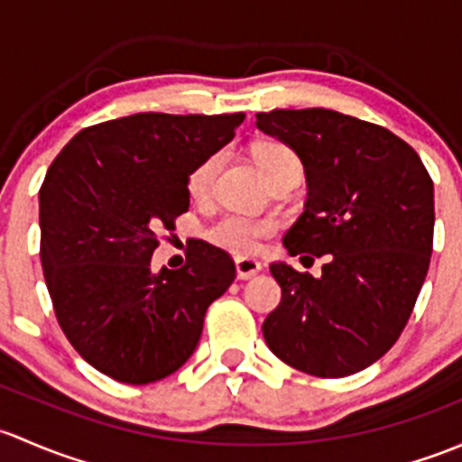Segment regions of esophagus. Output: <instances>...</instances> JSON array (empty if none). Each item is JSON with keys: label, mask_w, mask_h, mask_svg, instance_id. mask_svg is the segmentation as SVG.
<instances>
[{"label": "esophagus", "mask_w": 462, "mask_h": 462, "mask_svg": "<svg viewBox=\"0 0 462 462\" xmlns=\"http://www.w3.org/2000/svg\"><path fill=\"white\" fill-rule=\"evenodd\" d=\"M263 271V263L255 258H236V273L240 280H249Z\"/></svg>", "instance_id": "1"}]
</instances>
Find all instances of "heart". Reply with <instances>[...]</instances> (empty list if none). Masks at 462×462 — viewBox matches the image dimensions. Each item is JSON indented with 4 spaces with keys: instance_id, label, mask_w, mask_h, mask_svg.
I'll use <instances>...</instances> for the list:
<instances>
[{
    "instance_id": "1",
    "label": "heart",
    "mask_w": 462,
    "mask_h": 462,
    "mask_svg": "<svg viewBox=\"0 0 462 462\" xmlns=\"http://www.w3.org/2000/svg\"><path fill=\"white\" fill-rule=\"evenodd\" d=\"M255 164L260 166L266 182H273L275 178L284 173H291V171H300L302 164L300 158L289 149L282 142H263L254 149ZM222 164V153L207 155L202 162H198L193 166V171L187 178V191L189 196L202 199L211 193L213 180H216L217 169ZM273 231V222L271 220H258V217H246L240 213H229V216L220 217L217 222H213L208 226L207 236L220 249L231 251V254H254L260 246V240L269 236Z\"/></svg>"
}]
</instances>
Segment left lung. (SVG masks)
<instances>
[{
	"mask_svg": "<svg viewBox=\"0 0 462 462\" xmlns=\"http://www.w3.org/2000/svg\"><path fill=\"white\" fill-rule=\"evenodd\" d=\"M255 126L296 151L307 175L289 255L325 258L320 278L273 263L282 298L263 334L282 363L318 378L363 372L405 329L434 246V182L387 128L329 108L271 111ZM313 260V258H311Z\"/></svg>",
	"mask_w": 462,
	"mask_h": 462,
	"instance_id": "left-lung-1",
	"label": "left lung"
}]
</instances>
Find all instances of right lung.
Wrapping results in <instances>:
<instances>
[{
  "label": "right lung",
  "instance_id": "obj_1",
  "mask_svg": "<svg viewBox=\"0 0 462 462\" xmlns=\"http://www.w3.org/2000/svg\"><path fill=\"white\" fill-rule=\"evenodd\" d=\"M245 113H135L79 131L40 189L42 269L57 322L117 383L149 384L196 351L204 313L236 280L226 251L196 240L182 269L151 271L162 229L189 211L187 178L229 144Z\"/></svg>",
  "mask_w": 462,
  "mask_h": 462
}]
</instances>
